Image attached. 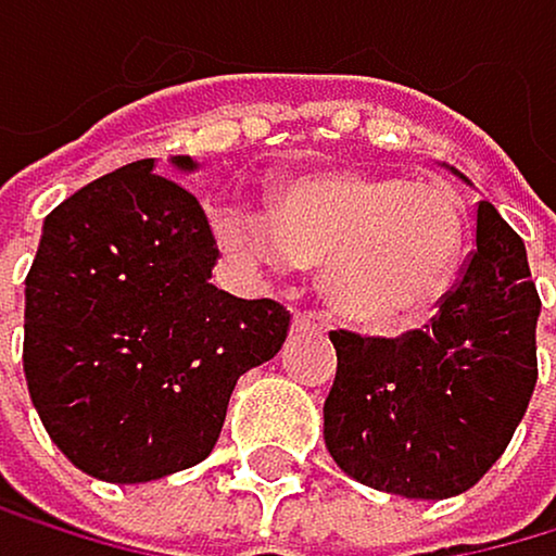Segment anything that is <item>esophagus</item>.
<instances>
[{
  "label": "esophagus",
  "instance_id": "1",
  "mask_svg": "<svg viewBox=\"0 0 556 556\" xmlns=\"http://www.w3.org/2000/svg\"><path fill=\"white\" fill-rule=\"evenodd\" d=\"M295 330H327L330 327V320H327V316L324 313H295Z\"/></svg>",
  "mask_w": 556,
  "mask_h": 556
}]
</instances>
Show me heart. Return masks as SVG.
<instances>
[{
	"mask_svg": "<svg viewBox=\"0 0 556 556\" xmlns=\"http://www.w3.org/2000/svg\"><path fill=\"white\" fill-rule=\"evenodd\" d=\"M212 226L243 264H324V289L348 320L393 327L445 295L463 257L467 208L445 184L341 169L281 184L271 212L223 201Z\"/></svg>",
	"mask_w": 556,
	"mask_h": 556,
	"instance_id": "b5f03b06",
	"label": "heart"
}]
</instances>
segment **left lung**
Here are the masks:
<instances>
[{
	"instance_id": "1",
	"label": "left lung",
	"mask_w": 556,
	"mask_h": 556,
	"mask_svg": "<svg viewBox=\"0 0 556 556\" xmlns=\"http://www.w3.org/2000/svg\"><path fill=\"white\" fill-rule=\"evenodd\" d=\"M540 295L519 232L477 205V250L442 295L431 327L400 338L333 330L338 376L324 404L333 463L400 497L470 491L529 407L536 387Z\"/></svg>"
}]
</instances>
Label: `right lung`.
<instances>
[{"mask_svg":"<svg viewBox=\"0 0 556 556\" xmlns=\"http://www.w3.org/2000/svg\"><path fill=\"white\" fill-rule=\"evenodd\" d=\"M191 174V156L169 160ZM205 208L138 160L45 218L27 275L23 372L51 442L108 484L205 459L236 379L275 358L289 309L208 285Z\"/></svg>","mask_w":556,"mask_h":556,"instance_id":"add662e5","label":"right lung"}]
</instances>
